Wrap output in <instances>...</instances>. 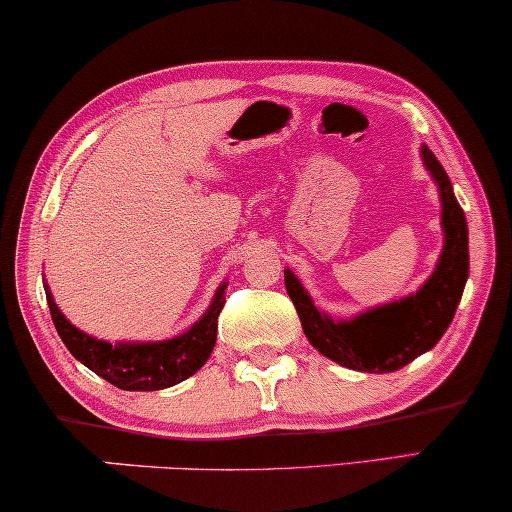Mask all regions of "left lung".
<instances>
[{
	"label": "left lung",
	"instance_id": "left-lung-1",
	"mask_svg": "<svg viewBox=\"0 0 512 512\" xmlns=\"http://www.w3.org/2000/svg\"><path fill=\"white\" fill-rule=\"evenodd\" d=\"M422 160L436 179L443 205V254L422 289L396 303L373 307L349 321H333L307 296L298 277L286 268L284 284L314 349L340 366L361 373H394L429 352L450 326L468 279V228L464 209L452 193L450 177L422 146Z\"/></svg>",
	"mask_w": 512,
	"mask_h": 512
}]
</instances>
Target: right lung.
<instances>
[{"label":"right lung","instance_id":"1","mask_svg":"<svg viewBox=\"0 0 512 512\" xmlns=\"http://www.w3.org/2000/svg\"><path fill=\"white\" fill-rule=\"evenodd\" d=\"M226 282L216 289L209 310L188 328L186 333L163 342H116L90 338L88 333L69 324L60 307L55 305L51 291L46 289L48 310L65 347L76 361L93 370L95 375L125 391H158L184 382L186 377L205 366L216 342V321L226 305Z\"/></svg>","mask_w":512,"mask_h":512}]
</instances>
